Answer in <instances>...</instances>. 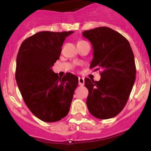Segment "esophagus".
Here are the masks:
<instances>
[{"label":"esophagus","mask_w":151,"mask_h":151,"mask_svg":"<svg viewBox=\"0 0 151 151\" xmlns=\"http://www.w3.org/2000/svg\"><path fill=\"white\" fill-rule=\"evenodd\" d=\"M84 84H85V79H84V78L78 77V85H81V86H83Z\"/></svg>","instance_id":"34e87169"}]
</instances>
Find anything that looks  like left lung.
Listing matches in <instances>:
<instances>
[{
  "mask_svg": "<svg viewBox=\"0 0 151 151\" xmlns=\"http://www.w3.org/2000/svg\"><path fill=\"white\" fill-rule=\"evenodd\" d=\"M82 35L94 49L90 68L100 70L101 76L98 82L85 78L88 109L100 119L113 118L125 107L135 81L134 54L129 41L110 28H95Z\"/></svg>",
  "mask_w": 151,
  "mask_h": 151,
  "instance_id": "1",
  "label": "left lung"
}]
</instances>
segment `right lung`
<instances>
[{
	"instance_id": "1",
	"label": "right lung",
	"mask_w": 151,
	"mask_h": 151,
	"mask_svg": "<svg viewBox=\"0 0 151 151\" xmlns=\"http://www.w3.org/2000/svg\"><path fill=\"white\" fill-rule=\"evenodd\" d=\"M73 32H40L24 40L17 57L16 80L30 111L46 122L68 114L78 77L66 73L60 78L51 67L60 58L63 41Z\"/></svg>"
}]
</instances>
